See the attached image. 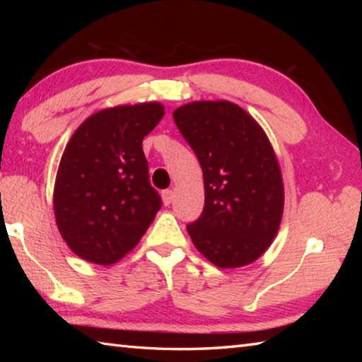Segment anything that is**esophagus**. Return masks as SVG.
I'll use <instances>...</instances> for the list:
<instances>
[{"instance_id":"esophagus-1","label":"esophagus","mask_w":362,"mask_h":362,"mask_svg":"<svg viewBox=\"0 0 362 362\" xmlns=\"http://www.w3.org/2000/svg\"><path fill=\"white\" fill-rule=\"evenodd\" d=\"M161 199H163V204L165 205H169L173 202L174 199V191L173 189H165L163 193H161Z\"/></svg>"}]
</instances>
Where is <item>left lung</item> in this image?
Instances as JSON below:
<instances>
[{
  "mask_svg": "<svg viewBox=\"0 0 362 362\" xmlns=\"http://www.w3.org/2000/svg\"><path fill=\"white\" fill-rule=\"evenodd\" d=\"M199 158L205 206L187 226L191 241L221 269L258 259L279 233L284 206L281 169L255 118L230 101H193L173 113Z\"/></svg>",
  "mask_w": 362,
  "mask_h": 362,
  "instance_id": "obj_1",
  "label": "left lung"
}]
</instances>
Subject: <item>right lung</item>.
Returning <instances> with one entry per match:
<instances>
[{
    "label": "right lung",
    "mask_w": 362,
    "mask_h": 362,
    "mask_svg": "<svg viewBox=\"0 0 362 362\" xmlns=\"http://www.w3.org/2000/svg\"><path fill=\"white\" fill-rule=\"evenodd\" d=\"M165 115L160 103L117 105L74 130L54 183V216L79 258L109 266L135 249L161 206L149 183L143 138Z\"/></svg>",
    "instance_id": "1"
}]
</instances>
